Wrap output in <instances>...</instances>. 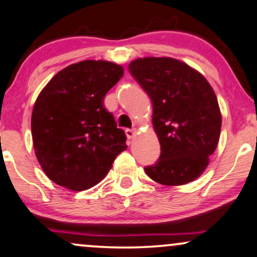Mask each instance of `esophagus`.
Returning a JSON list of instances; mask_svg holds the SVG:
<instances>
[{"mask_svg":"<svg viewBox=\"0 0 257 257\" xmlns=\"http://www.w3.org/2000/svg\"><path fill=\"white\" fill-rule=\"evenodd\" d=\"M136 132H137V130H136V128H134V130H126V136H127V138H130V140H131V138H135Z\"/></svg>","mask_w":257,"mask_h":257,"instance_id":"1","label":"esophagus"}]
</instances>
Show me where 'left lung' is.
Instances as JSON below:
<instances>
[{
  "label": "left lung",
  "instance_id": "obj_1",
  "mask_svg": "<svg viewBox=\"0 0 257 257\" xmlns=\"http://www.w3.org/2000/svg\"><path fill=\"white\" fill-rule=\"evenodd\" d=\"M130 71L153 101V127L161 144L158 164L144 168L154 182H194L218 147L221 111L204 75L173 57H140Z\"/></svg>",
  "mask_w": 257,
  "mask_h": 257
}]
</instances>
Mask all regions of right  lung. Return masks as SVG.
Returning a JSON list of instances; mask_svg holds the SVG:
<instances>
[{
	"mask_svg": "<svg viewBox=\"0 0 257 257\" xmlns=\"http://www.w3.org/2000/svg\"><path fill=\"white\" fill-rule=\"evenodd\" d=\"M123 67L105 60L72 63L39 92L31 115L33 149L57 185L83 191L107 176L126 146V135L104 108L105 93Z\"/></svg>",
	"mask_w": 257,
	"mask_h": 257,
	"instance_id": "obj_1",
	"label": "right lung"
}]
</instances>
